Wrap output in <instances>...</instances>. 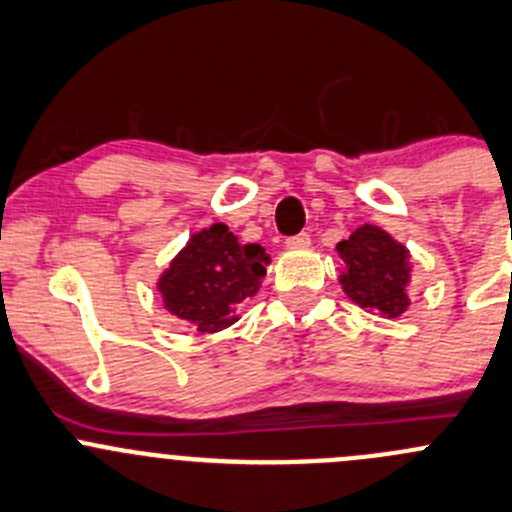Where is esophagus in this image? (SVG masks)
Masks as SVG:
<instances>
[{"instance_id": "obj_1", "label": "esophagus", "mask_w": 512, "mask_h": 512, "mask_svg": "<svg viewBox=\"0 0 512 512\" xmlns=\"http://www.w3.org/2000/svg\"><path fill=\"white\" fill-rule=\"evenodd\" d=\"M308 244H311V236H308L306 231H301V234L286 239V249H306Z\"/></svg>"}]
</instances>
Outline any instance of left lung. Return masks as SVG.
I'll return each instance as SVG.
<instances>
[{"instance_id":"left-lung-1","label":"left lung","mask_w":512,"mask_h":512,"mask_svg":"<svg viewBox=\"0 0 512 512\" xmlns=\"http://www.w3.org/2000/svg\"><path fill=\"white\" fill-rule=\"evenodd\" d=\"M343 271L338 276L343 293L366 311L398 318L408 311L411 254L388 231L363 224L348 239L338 241Z\"/></svg>"}]
</instances>
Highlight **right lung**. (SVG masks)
<instances>
[{"label": "right lung", "instance_id": "add662e5", "mask_svg": "<svg viewBox=\"0 0 512 512\" xmlns=\"http://www.w3.org/2000/svg\"><path fill=\"white\" fill-rule=\"evenodd\" d=\"M258 244H241L226 224L196 231L159 276L161 298L171 316L199 333H216L239 321L236 308L256 296L268 266Z\"/></svg>", "mask_w": 512, "mask_h": 512}]
</instances>
